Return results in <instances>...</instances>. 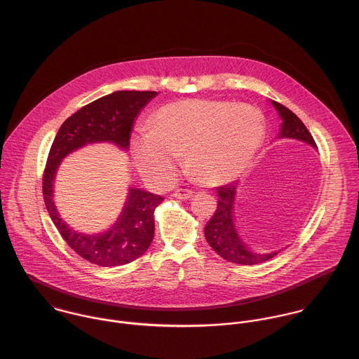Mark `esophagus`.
Segmentation results:
<instances>
[{
    "mask_svg": "<svg viewBox=\"0 0 359 359\" xmlns=\"http://www.w3.org/2000/svg\"><path fill=\"white\" fill-rule=\"evenodd\" d=\"M192 191H189V189H177L175 192H174V196L177 198V199H181V201H187V199H189L191 196H192Z\"/></svg>",
    "mask_w": 359,
    "mask_h": 359,
    "instance_id": "34e87169",
    "label": "esophagus"
}]
</instances>
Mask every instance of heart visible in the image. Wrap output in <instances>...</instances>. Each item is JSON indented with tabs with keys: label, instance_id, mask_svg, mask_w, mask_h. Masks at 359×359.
<instances>
[{
	"label": "heart",
	"instance_id": "b5f03b06",
	"mask_svg": "<svg viewBox=\"0 0 359 359\" xmlns=\"http://www.w3.org/2000/svg\"><path fill=\"white\" fill-rule=\"evenodd\" d=\"M151 128L132 135L130 150L139 172L160 185L175 180L182 154L202 184L233 181L249 167L266 135L255 107L210 99L168 103L156 111Z\"/></svg>",
	"mask_w": 359,
	"mask_h": 359
}]
</instances>
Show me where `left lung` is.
<instances>
[{
    "instance_id": "8db88e82",
    "label": "left lung",
    "mask_w": 359,
    "mask_h": 359,
    "mask_svg": "<svg viewBox=\"0 0 359 359\" xmlns=\"http://www.w3.org/2000/svg\"><path fill=\"white\" fill-rule=\"evenodd\" d=\"M270 103L281 120L280 132L277 135L278 139H297L316 149V143L302 121L283 104L274 100H270ZM237 187V182H231L229 185L217 188V209L205 227V237L208 239L209 245L215 249V252L219 253L222 257L227 259L229 262L245 266L263 263L274 257L280 250H274L270 253H259L252 250L242 239L236 226L234 216Z\"/></svg>"
}]
</instances>
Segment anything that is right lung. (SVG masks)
<instances>
[{"label":"right lung","mask_w":359,"mask_h":359,"mask_svg":"<svg viewBox=\"0 0 359 359\" xmlns=\"http://www.w3.org/2000/svg\"><path fill=\"white\" fill-rule=\"evenodd\" d=\"M157 96V92L118 90L82 107L61 125L51 144L43 177V196L47 212L67 243L90 263L110 267L140 257L154 237V209L160 195L129 188L116 223L103 233L86 234L69 227L54 203V182L61 161L72 151L93 143H111L129 149L135 118Z\"/></svg>","instance_id":"obj_1"}]
</instances>
